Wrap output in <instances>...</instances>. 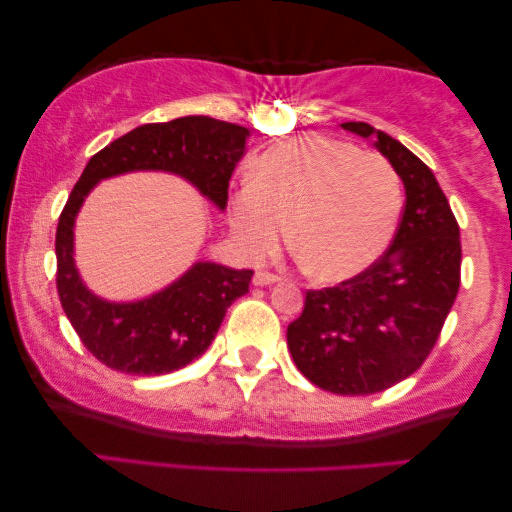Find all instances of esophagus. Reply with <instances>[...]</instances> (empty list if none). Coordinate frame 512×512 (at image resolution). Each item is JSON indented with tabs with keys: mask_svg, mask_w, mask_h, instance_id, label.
Returning <instances> with one entry per match:
<instances>
[{
	"mask_svg": "<svg viewBox=\"0 0 512 512\" xmlns=\"http://www.w3.org/2000/svg\"><path fill=\"white\" fill-rule=\"evenodd\" d=\"M279 275H275V272H265V270H258L254 275V284L256 286H270V284H277L279 282Z\"/></svg>",
	"mask_w": 512,
	"mask_h": 512,
	"instance_id": "1",
	"label": "esophagus"
}]
</instances>
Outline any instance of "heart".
<instances>
[{
    "label": "heart",
    "instance_id": "heart-1",
    "mask_svg": "<svg viewBox=\"0 0 512 512\" xmlns=\"http://www.w3.org/2000/svg\"><path fill=\"white\" fill-rule=\"evenodd\" d=\"M403 207L387 158L326 135L286 139L258 156L233 193L228 221L242 254L268 256L291 221V244L326 282L368 270L389 247Z\"/></svg>",
    "mask_w": 512,
    "mask_h": 512
}]
</instances>
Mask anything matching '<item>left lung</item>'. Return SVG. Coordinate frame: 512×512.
<instances>
[{
    "label": "left lung",
    "instance_id": "obj_1",
    "mask_svg": "<svg viewBox=\"0 0 512 512\" xmlns=\"http://www.w3.org/2000/svg\"><path fill=\"white\" fill-rule=\"evenodd\" d=\"M375 137L405 186L389 249L347 282L307 291L286 328L293 363L319 389L366 396L394 387L426 361L461 282L459 223L433 172L401 142L368 123H342Z\"/></svg>",
    "mask_w": 512,
    "mask_h": 512
}]
</instances>
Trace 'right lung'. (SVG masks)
<instances>
[{
    "label": "right lung",
    "mask_w": 512,
    "mask_h": 512,
    "mask_svg": "<svg viewBox=\"0 0 512 512\" xmlns=\"http://www.w3.org/2000/svg\"><path fill=\"white\" fill-rule=\"evenodd\" d=\"M249 130L209 116L149 123L118 137L88 160L55 233L58 296L69 324L90 354L128 375H165L212 345L228 307L249 291L254 270L198 261L163 291L132 303H109L83 284L74 265V221L97 181L125 172L158 170L184 177L219 209L244 156Z\"/></svg>",
    "instance_id": "add662e5"
}]
</instances>
